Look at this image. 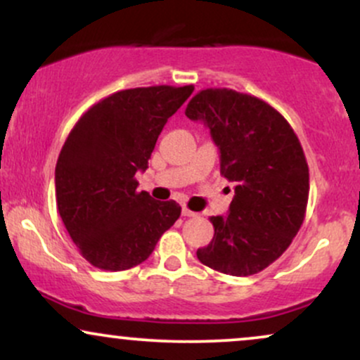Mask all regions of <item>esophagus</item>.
Masks as SVG:
<instances>
[{
  "instance_id": "obj_1",
  "label": "esophagus",
  "mask_w": 360,
  "mask_h": 360,
  "mask_svg": "<svg viewBox=\"0 0 360 360\" xmlns=\"http://www.w3.org/2000/svg\"><path fill=\"white\" fill-rule=\"evenodd\" d=\"M181 213H183V217H196V214H198V213L191 212V210H189V208H186V206H183V210H181Z\"/></svg>"
}]
</instances>
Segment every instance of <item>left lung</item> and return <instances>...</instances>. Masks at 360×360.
Wrapping results in <instances>:
<instances>
[{
  "mask_svg": "<svg viewBox=\"0 0 360 360\" xmlns=\"http://www.w3.org/2000/svg\"><path fill=\"white\" fill-rule=\"evenodd\" d=\"M186 117L210 128L221 174L235 183L229 217L210 218L213 240L198 249V259L223 274H257L303 225L309 193L303 147L278 110L233 89L200 91Z\"/></svg>",
  "mask_w": 360,
  "mask_h": 360,
  "instance_id": "left-lung-1",
  "label": "left lung"
}]
</instances>
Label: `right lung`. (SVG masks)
<instances>
[{
	"instance_id": "obj_1",
	"label": "right lung",
	"mask_w": 360,
	"mask_h": 360,
	"mask_svg": "<svg viewBox=\"0 0 360 360\" xmlns=\"http://www.w3.org/2000/svg\"><path fill=\"white\" fill-rule=\"evenodd\" d=\"M194 86L118 91L86 111L56 166L57 210L81 255L103 271H125L148 259L179 218L174 200L137 191L167 118Z\"/></svg>"
}]
</instances>
